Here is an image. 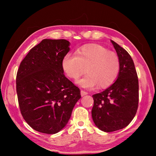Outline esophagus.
<instances>
[{
    "label": "esophagus",
    "instance_id": "obj_1",
    "mask_svg": "<svg viewBox=\"0 0 156 156\" xmlns=\"http://www.w3.org/2000/svg\"><path fill=\"white\" fill-rule=\"evenodd\" d=\"M80 94H81L82 97H84V96L88 94V92L84 91V90H81V91H80Z\"/></svg>",
    "mask_w": 156,
    "mask_h": 156
}]
</instances>
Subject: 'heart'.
Listing matches in <instances>:
<instances>
[{"label": "heart", "mask_w": 156, "mask_h": 156, "mask_svg": "<svg viewBox=\"0 0 156 156\" xmlns=\"http://www.w3.org/2000/svg\"><path fill=\"white\" fill-rule=\"evenodd\" d=\"M63 70L69 78L78 79L87 69V75L77 80L82 87L92 89L98 86L110 87L117 80L120 71V61L115 53L98 44L84 45L68 54L62 59Z\"/></svg>", "instance_id": "1"}]
</instances>
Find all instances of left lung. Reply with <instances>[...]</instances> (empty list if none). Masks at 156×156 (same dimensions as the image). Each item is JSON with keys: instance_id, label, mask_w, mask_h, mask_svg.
Instances as JSON below:
<instances>
[{"instance_id": "left-lung-1", "label": "left lung", "mask_w": 156, "mask_h": 156, "mask_svg": "<svg viewBox=\"0 0 156 156\" xmlns=\"http://www.w3.org/2000/svg\"><path fill=\"white\" fill-rule=\"evenodd\" d=\"M111 41L120 61L119 76L111 87L92 95V117L95 125L105 132L127 127L136 114L139 102L138 78L133 59L125 49Z\"/></svg>"}]
</instances>
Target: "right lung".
I'll list each match as a JSON object with an SVG mask.
<instances>
[{
  "mask_svg": "<svg viewBox=\"0 0 156 156\" xmlns=\"http://www.w3.org/2000/svg\"><path fill=\"white\" fill-rule=\"evenodd\" d=\"M66 39H45L19 66L16 93L21 115L35 131L55 134L71 117L80 90L64 74L62 61L69 51Z\"/></svg>",
  "mask_w": 156,
  "mask_h": 156,
  "instance_id": "obj_1",
  "label": "right lung"
}]
</instances>
